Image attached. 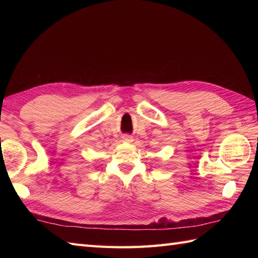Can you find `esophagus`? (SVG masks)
<instances>
[{
  "instance_id": "1",
  "label": "esophagus",
  "mask_w": 258,
  "mask_h": 258,
  "mask_svg": "<svg viewBox=\"0 0 258 258\" xmlns=\"http://www.w3.org/2000/svg\"><path fill=\"white\" fill-rule=\"evenodd\" d=\"M123 141L124 142H127V143H131V142L133 141V139H132V136H130V135H124L123 136Z\"/></svg>"
}]
</instances>
